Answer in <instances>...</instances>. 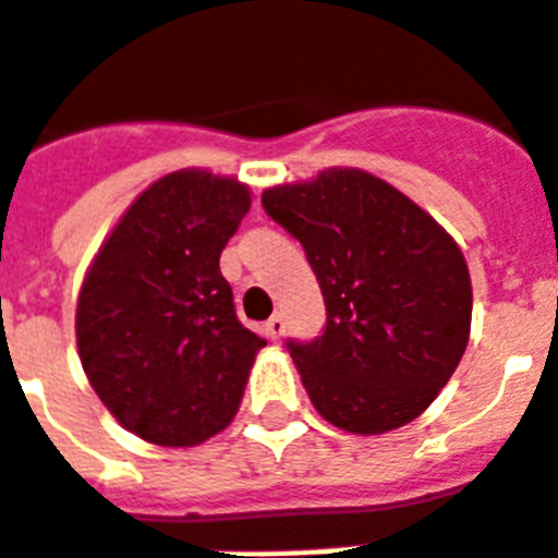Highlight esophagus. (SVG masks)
Returning <instances> with one entry per match:
<instances>
[{
  "label": "esophagus",
  "mask_w": 558,
  "mask_h": 558,
  "mask_svg": "<svg viewBox=\"0 0 558 558\" xmlns=\"http://www.w3.org/2000/svg\"><path fill=\"white\" fill-rule=\"evenodd\" d=\"M263 330H266V336H269L271 342H278L280 336H283V318L271 316L269 322H266V327H263Z\"/></svg>",
  "instance_id": "obj_1"
}]
</instances>
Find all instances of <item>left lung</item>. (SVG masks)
Returning a JSON list of instances; mask_svg holds the SVG:
<instances>
[{"mask_svg":"<svg viewBox=\"0 0 558 558\" xmlns=\"http://www.w3.org/2000/svg\"><path fill=\"white\" fill-rule=\"evenodd\" d=\"M263 207L304 245L325 295V333L289 345L318 415L354 436L418 418L471 336L474 295L457 240L354 166L269 186Z\"/></svg>","mask_w":558,"mask_h":558,"instance_id":"8db88e82","label":"left lung"}]
</instances>
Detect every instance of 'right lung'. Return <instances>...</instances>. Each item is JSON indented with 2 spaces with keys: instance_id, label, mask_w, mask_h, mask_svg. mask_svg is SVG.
Wrapping results in <instances>:
<instances>
[{
  "instance_id": "right-lung-1",
  "label": "right lung",
  "mask_w": 558,
  "mask_h": 558,
  "mask_svg": "<svg viewBox=\"0 0 558 558\" xmlns=\"http://www.w3.org/2000/svg\"><path fill=\"white\" fill-rule=\"evenodd\" d=\"M251 190L210 169L157 178L96 251L75 304L93 392L148 445L195 448L233 421L266 345L240 325L219 254Z\"/></svg>"
}]
</instances>
